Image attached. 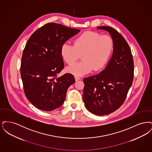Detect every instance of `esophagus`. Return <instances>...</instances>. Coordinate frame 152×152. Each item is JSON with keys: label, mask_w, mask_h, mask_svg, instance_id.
<instances>
[{"label": "esophagus", "mask_w": 152, "mask_h": 152, "mask_svg": "<svg viewBox=\"0 0 152 152\" xmlns=\"http://www.w3.org/2000/svg\"><path fill=\"white\" fill-rule=\"evenodd\" d=\"M75 80H76V81L80 79V77H79L78 76H75Z\"/></svg>", "instance_id": "1"}]
</instances>
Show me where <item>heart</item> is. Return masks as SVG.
I'll list each match as a JSON object with an SVG mask.
<instances>
[{"mask_svg": "<svg viewBox=\"0 0 152 152\" xmlns=\"http://www.w3.org/2000/svg\"><path fill=\"white\" fill-rule=\"evenodd\" d=\"M113 47L112 39L108 35L87 31L77 37L73 45L64 43L61 55L67 64L73 63L81 55V61L66 68L68 72L77 76H83L94 69L102 68L108 60Z\"/></svg>", "mask_w": 152, "mask_h": 152, "instance_id": "1", "label": "heart"}]
</instances>
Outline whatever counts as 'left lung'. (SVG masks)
Segmentation results:
<instances>
[{
	"label": "left lung",
	"instance_id": "obj_1",
	"mask_svg": "<svg viewBox=\"0 0 152 152\" xmlns=\"http://www.w3.org/2000/svg\"><path fill=\"white\" fill-rule=\"evenodd\" d=\"M97 29L108 32L113 42V54L103 71L84 79L83 97L88 111L104 116L115 112L125 101L132 85L134 63L128 44L116 29L107 26Z\"/></svg>",
	"mask_w": 152,
	"mask_h": 152
}]
</instances>
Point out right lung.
Wrapping results in <instances>:
<instances>
[{"mask_svg":"<svg viewBox=\"0 0 152 152\" xmlns=\"http://www.w3.org/2000/svg\"><path fill=\"white\" fill-rule=\"evenodd\" d=\"M80 31L50 23L29 37L22 55L20 73L25 94L36 108L52 111L63 105L75 80L71 73L58 77L64 67L61 47Z\"/></svg>","mask_w":152,"mask_h":152,"instance_id":"right-lung-1","label":"right lung"}]
</instances>
